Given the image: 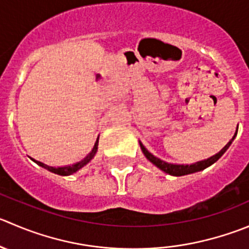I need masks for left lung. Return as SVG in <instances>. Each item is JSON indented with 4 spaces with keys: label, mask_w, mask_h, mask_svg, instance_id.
<instances>
[{
    "label": "left lung",
    "mask_w": 249,
    "mask_h": 249,
    "mask_svg": "<svg viewBox=\"0 0 249 249\" xmlns=\"http://www.w3.org/2000/svg\"><path fill=\"white\" fill-rule=\"evenodd\" d=\"M237 135V131H236L235 136ZM235 136L232 137V140L235 139ZM232 140H231L230 142H228V144H226L225 147H224L223 149H221L219 153L214 154L213 157H211V158L208 159H204V160H201V161H197V163L195 164H186V165H183V164H171V163H166V161L161 160V159L157 158L156 156H153V154L151 153V152L147 151L146 147L143 146V144L140 142V146H141V149L142 152H143V154L146 156V158L148 159L151 163H153L154 165L157 166V168H159L160 170H163L164 173L169 174V175H173V176H182V175H187V174H192V173H197V171H201L203 170V169L208 168V166H211L212 164L215 163L216 160H218L219 158H220L221 156H223L224 153L226 152V149L230 147L231 142H232Z\"/></svg>",
    "instance_id": "obj_1"
}]
</instances>
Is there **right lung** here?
I'll use <instances>...</instances> for the list:
<instances>
[{
    "label": "right lung",
    "instance_id": "add662e5",
    "mask_svg": "<svg viewBox=\"0 0 249 249\" xmlns=\"http://www.w3.org/2000/svg\"><path fill=\"white\" fill-rule=\"evenodd\" d=\"M97 148H98V139H97V141H96L95 146H93L92 151H91L90 153H89L88 156H86L85 158L83 159V160H81V161H78V163L73 164V165L59 166V168H54V166H50V165H47V164H43V163H41V161H38V160H35V159H33V158H31V159H33V160L35 161L36 164H38V165H40V166H42V168L47 169V170L52 171V173H54V174H58V175H63V176H67V175H71V174L76 173V171H78V170H80V169L83 168V166H85L86 164H88L89 161H90L91 159L93 158V157H95L96 152H97Z\"/></svg>",
    "mask_w": 249,
    "mask_h": 249
}]
</instances>
